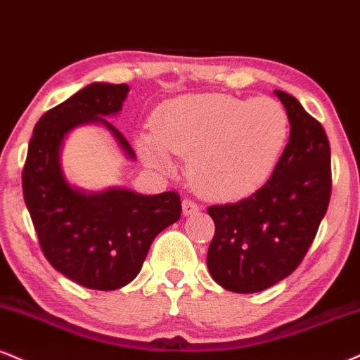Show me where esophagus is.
I'll return each mask as SVG.
<instances>
[{
    "mask_svg": "<svg viewBox=\"0 0 360 360\" xmlns=\"http://www.w3.org/2000/svg\"><path fill=\"white\" fill-rule=\"evenodd\" d=\"M198 211H199V205L196 201H193V199H189V198L183 199V213L186 216L198 213Z\"/></svg>",
    "mask_w": 360,
    "mask_h": 360,
    "instance_id": "obj_1",
    "label": "esophagus"
}]
</instances>
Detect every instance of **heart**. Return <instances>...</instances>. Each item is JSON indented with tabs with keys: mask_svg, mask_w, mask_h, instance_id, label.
Returning <instances> with one entry per match:
<instances>
[{
	"mask_svg": "<svg viewBox=\"0 0 360 360\" xmlns=\"http://www.w3.org/2000/svg\"><path fill=\"white\" fill-rule=\"evenodd\" d=\"M154 136L139 141L146 161L171 169L169 153L189 158L194 188L211 199L257 191L274 174L287 147L290 119L271 97L184 95L159 107Z\"/></svg>",
	"mask_w": 360,
	"mask_h": 360,
	"instance_id": "b5f03b06",
	"label": "heart"
}]
</instances>
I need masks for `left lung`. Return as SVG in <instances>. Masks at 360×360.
Here are the masks:
<instances>
[{
    "label": "left lung",
    "mask_w": 360,
    "mask_h": 360,
    "mask_svg": "<svg viewBox=\"0 0 360 360\" xmlns=\"http://www.w3.org/2000/svg\"><path fill=\"white\" fill-rule=\"evenodd\" d=\"M275 94L288 114L290 139L274 174L251 196L207 207L214 221L207 268L229 292H262L293 274L330 201V146L322 124L295 97Z\"/></svg>",
    "instance_id": "1"
}]
</instances>
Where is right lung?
<instances>
[{
	"instance_id": "1",
	"label": "right lung",
	"mask_w": 360,
	"mask_h": 360,
	"mask_svg": "<svg viewBox=\"0 0 360 360\" xmlns=\"http://www.w3.org/2000/svg\"><path fill=\"white\" fill-rule=\"evenodd\" d=\"M125 84H90L41 115L30 139L21 172L23 198L40 248L50 265L82 287L117 290L141 271L154 238L181 218L176 191L144 196L127 189L85 194L60 167V147L73 127L105 125L134 159L122 132L105 119L122 109Z\"/></svg>"
}]
</instances>
